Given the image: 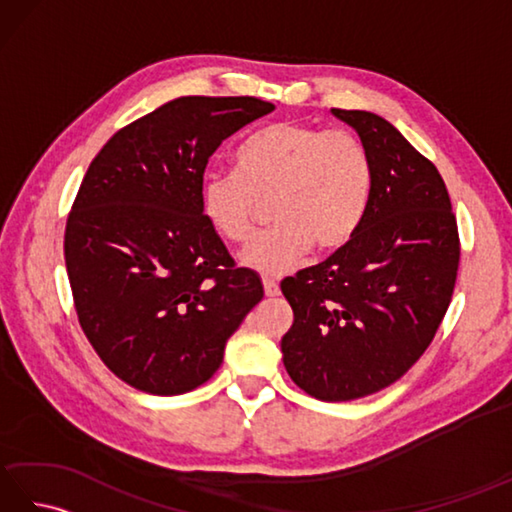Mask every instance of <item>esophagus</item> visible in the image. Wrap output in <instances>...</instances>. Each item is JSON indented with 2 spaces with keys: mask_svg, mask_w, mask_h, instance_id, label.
Wrapping results in <instances>:
<instances>
[{
  "mask_svg": "<svg viewBox=\"0 0 512 512\" xmlns=\"http://www.w3.org/2000/svg\"><path fill=\"white\" fill-rule=\"evenodd\" d=\"M264 292L266 297H277L279 295V284L273 279H264Z\"/></svg>",
  "mask_w": 512,
  "mask_h": 512,
  "instance_id": "34e87169",
  "label": "esophagus"
}]
</instances>
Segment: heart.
<instances>
[{"instance_id": "obj_1", "label": "heart", "mask_w": 512, "mask_h": 512, "mask_svg": "<svg viewBox=\"0 0 512 512\" xmlns=\"http://www.w3.org/2000/svg\"><path fill=\"white\" fill-rule=\"evenodd\" d=\"M235 169L204 178L202 215L226 242L244 244L262 204L273 200L275 226L242 253V264L264 277L288 273L314 244L321 253L343 248L361 228L372 200V160L361 140L341 129L270 123L237 149Z\"/></svg>"}]
</instances>
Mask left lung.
<instances>
[{"label": "left lung", "instance_id": "left-lung-1", "mask_svg": "<svg viewBox=\"0 0 512 512\" xmlns=\"http://www.w3.org/2000/svg\"><path fill=\"white\" fill-rule=\"evenodd\" d=\"M365 145L372 200L356 235L281 281L295 312L284 365L306 394L356 400L396 383L427 350L451 303L460 237L444 180L372 112L332 110Z\"/></svg>", "mask_w": 512, "mask_h": 512}]
</instances>
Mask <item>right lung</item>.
Instances as JSON below:
<instances>
[{"label":"right lung","instance_id":"add662e5","mask_svg":"<svg viewBox=\"0 0 512 512\" xmlns=\"http://www.w3.org/2000/svg\"><path fill=\"white\" fill-rule=\"evenodd\" d=\"M275 110L255 96H182L116 132L65 224V268L88 341L134 389L178 396L222 365L226 341L264 297L204 220L206 162Z\"/></svg>","mask_w":512,"mask_h":512}]
</instances>
